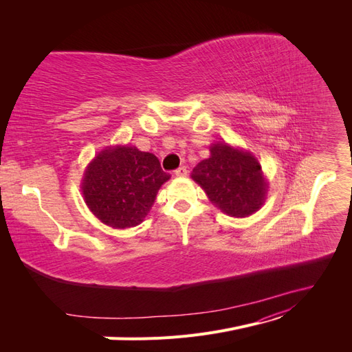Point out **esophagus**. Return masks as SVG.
<instances>
[{"label":"esophagus","instance_id":"1","mask_svg":"<svg viewBox=\"0 0 352 352\" xmlns=\"http://www.w3.org/2000/svg\"><path fill=\"white\" fill-rule=\"evenodd\" d=\"M175 175L176 176H179V177H185L186 175H188V168L185 167V166H182V167H179L176 172H175Z\"/></svg>","mask_w":352,"mask_h":352}]
</instances>
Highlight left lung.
I'll list each match as a JSON object with an SVG mask.
<instances>
[{
    "label": "left lung",
    "instance_id": "obj_1",
    "mask_svg": "<svg viewBox=\"0 0 352 352\" xmlns=\"http://www.w3.org/2000/svg\"><path fill=\"white\" fill-rule=\"evenodd\" d=\"M210 151V158L192 170V179L210 201L233 217H247L257 211L267 189L257 160L226 144L212 145Z\"/></svg>",
    "mask_w": 352,
    "mask_h": 352
}]
</instances>
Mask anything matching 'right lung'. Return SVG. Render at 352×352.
Here are the masks:
<instances>
[{
  "mask_svg": "<svg viewBox=\"0 0 352 352\" xmlns=\"http://www.w3.org/2000/svg\"><path fill=\"white\" fill-rule=\"evenodd\" d=\"M170 175L154 154L135 146L101 151L87 168L82 192L89 210L116 229L133 228L144 220Z\"/></svg>",
  "mask_w": 352,
  "mask_h": 352,
  "instance_id": "obj_1",
  "label": "right lung"
}]
</instances>
